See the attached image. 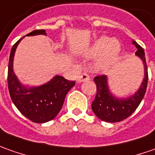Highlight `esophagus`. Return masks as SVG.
<instances>
[{
	"label": "esophagus",
	"instance_id": "obj_1",
	"mask_svg": "<svg viewBox=\"0 0 155 155\" xmlns=\"http://www.w3.org/2000/svg\"><path fill=\"white\" fill-rule=\"evenodd\" d=\"M89 80H90V76H89V74L86 73H83L82 74H81V75L77 78V82H79V83H81V82L86 81H89Z\"/></svg>",
	"mask_w": 155,
	"mask_h": 155
}]
</instances>
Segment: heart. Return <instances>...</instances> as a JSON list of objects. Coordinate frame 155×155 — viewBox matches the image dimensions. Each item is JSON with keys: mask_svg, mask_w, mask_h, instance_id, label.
<instances>
[{"mask_svg": "<svg viewBox=\"0 0 155 155\" xmlns=\"http://www.w3.org/2000/svg\"><path fill=\"white\" fill-rule=\"evenodd\" d=\"M121 52V44L116 39L106 35L97 38L85 51L84 56L88 58L97 57L96 61L97 69L105 71L110 69L117 62Z\"/></svg>", "mask_w": 155, "mask_h": 155, "instance_id": "b5f03b06", "label": "heart"}]
</instances>
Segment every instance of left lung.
Returning a JSON list of instances; mask_svg holds the SVG:
<instances>
[{"label":"left lung","instance_id":"8db88e82","mask_svg":"<svg viewBox=\"0 0 155 155\" xmlns=\"http://www.w3.org/2000/svg\"><path fill=\"white\" fill-rule=\"evenodd\" d=\"M137 51L136 56L142 60L144 67V78L140 85L138 90L134 94L126 97H118L110 91L108 84V77L100 75L94 78L97 85V95L91 104V108L96 116L106 122L121 121L135 111L143 98L147 85H148V67L145 59V53L141 47L134 41H132Z\"/></svg>","mask_w":155,"mask_h":155}]
</instances>
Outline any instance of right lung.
<instances>
[{"label":"right lung","mask_w":155,"mask_h":155,"mask_svg":"<svg viewBox=\"0 0 155 155\" xmlns=\"http://www.w3.org/2000/svg\"><path fill=\"white\" fill-rule=\"evenodd\" d=\"M38 35H47L46 30L36 29L26 36ZM25 36L16 42L12 47L7 82L11 98L20 113L31 121L45 123L53 120L63 107L68 91L75 85L74 81H69L61 75H55L41 86H28L23 85L13 71V59L16 49Z\"/></svg>","instance_id":"add662e5"}]
</instances>
